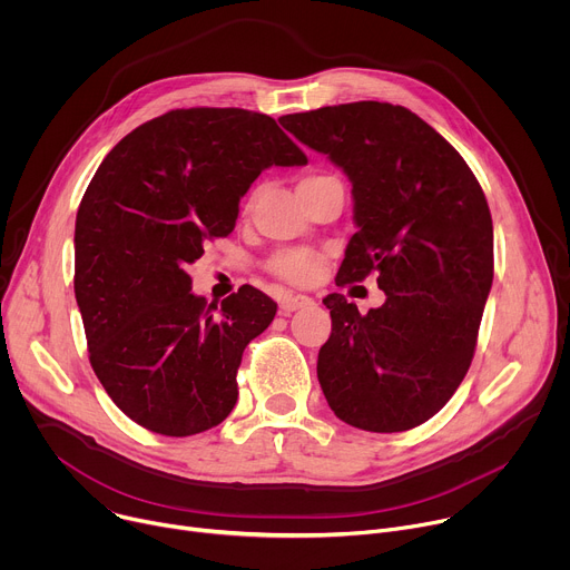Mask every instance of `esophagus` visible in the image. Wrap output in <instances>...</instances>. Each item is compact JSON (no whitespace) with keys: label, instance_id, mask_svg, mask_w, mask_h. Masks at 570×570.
Segmentation results:
<instances>
[{"label":"esophagus","instance_id":"1","mask_svg":"<svg viewBox=\"0 0 570 570\" xmlns=\"http://www.w3.org/2000/svg\"><path fill=\"white\" fill-rule=\"evenodd\" d=\"M313 304V299L308 297V295H286V297H282V302H279V313H284V315H288V313H293V311H297V308H306V306H311Z\"/></svg>","mask_w":570,"mask_h":570}]
</instances>
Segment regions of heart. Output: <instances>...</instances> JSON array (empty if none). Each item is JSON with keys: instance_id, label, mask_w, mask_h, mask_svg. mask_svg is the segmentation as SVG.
Returning a JSON list of instances; mask_svg holds the SVG:
<instances>
[{"instance_id": "obj_1", "label": "heart", "mask_w": 570, "mask_h": 570, "mask_svg": "<svg viewBox=\"0 0 570 570\" xmlns=\"http://www.w3.org/2000/svg\"><path fill=\"white\" fill-rule=\"evenodd\" d=\"M315 178H322V176L304 178L302 183H308V180H315ZM322 264H324V257L317 250L295 248V250L277 253L271 259V271L277 277H282L284 282H291V284H297V286H306V284H311L320 275Z\"/></svg>"}]
</instances>
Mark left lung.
<instances>
[{"label": "left lung", "mask_w": 570, "mask_h": 570, "mask_svg": "<svg viewBox=\"0 0 570 570\" xmlns=\"http://www.w3.org/2000/svg\"><path fill=\"white\" fill-rule=\"evenodd\" d=\"M352 183L354 223L336 284L376 273L379 308L345 295L322 302L332 336L317 381L350 426L409 431L444 409L462 383L494 279V227L462 155L403 106L356 101L282 117Z\"/></svg>", "instance_id": "1"}]
</instances>
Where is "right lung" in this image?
I'll list each match as a JSON object with an SVG mask.
<instances>
[{
	"label": "right lung",
	"instance_id": "right-lung-1",
	"mask_svg": "<svg viewBox=\"0 0 570 570\" xmlns=\"http://www.w3.org/2000/svg\"><path fill=\"white\" fill-rule=\"evenodd\" d=\"M302 165L273 117L240 108L171 110L101 161L76 214L73 293L92 370L139 426L187 438L232 413L243 350L277 304L248 284L207 304L187 268L264 169Z\"/></svg>",
	"mask_w": 570,
	"mask_h": 570
}]
</instances>
